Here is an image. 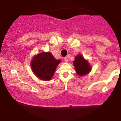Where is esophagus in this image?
<instances>
[{
  "instance_id": "34e87169",
  "label": "esophagus",
  "mask_w": 121,
  "mask_h": 121,
  "mask_svg": "<svg viewBox=\"0 0 121 121\" xmlns=\"http://www.w3.org/2000/svg\"><path fill=\"white\" fill-rule=\"evenodd\" d=\"M64 61H65V62H67L68 61V57H65L64 58Z\"/></svg>"
}]
</instances>
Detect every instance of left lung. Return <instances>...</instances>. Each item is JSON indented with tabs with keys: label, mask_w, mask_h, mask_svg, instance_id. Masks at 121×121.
<instances>
[{
	"label": "left lung",
	"mask_w": 121,
	"mask_h": 121,
	"mask_svg": "<svg viewBox=\"0 0 121 121\" xmlns=\"http://www.w3.org/2000/svg\"><path fill=\"white\" fill-rule=\"evenodd\" d=\"M73 65L76 73L79 76H82L88 74L91 69L89 62L86 60L81 55H77L75 57Z\"/></svg>",
	"instance_id": "left-lung-1"
}]
</instances>
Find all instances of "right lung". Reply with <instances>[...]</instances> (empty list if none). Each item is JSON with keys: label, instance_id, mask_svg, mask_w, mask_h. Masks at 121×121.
Returning <instances> with one entry per match:
<instances>
[{"label": "right lung", "instance_id": "right-lung-1", "mask_svg": "<svg viewBox=\"0 0 121 121\" xmlns=\"http://www.w3.org/2000/svg\"><path fill=\"white\" fill-rule=\"evenodd\" d=\"M50 52H42L33 57L30 62L34 74L40 80L49 81L52 78L55 70L60 62Z\"/></svg>", "mask_w": 121, "mask_h": 121}]
</instances>
